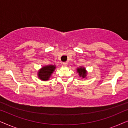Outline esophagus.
I'll return each mask as SVG.
<instances>
[{"label":"esophagus","instance_id":"obj_1","mask_svg":"<svg viewBox=\"0 0 128 128\" xmlns=\"http://www.w3.org/2000/svg\"><path fill=\"white\" fill-rule=\"evenodd\" d=\"M63 65H64V66H66L68 65V63L66 62H63Z\"/></svg>","mask_w":128,"mask_h":128}]
</instances>
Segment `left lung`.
Masks as SVG:
<instances>
[{"instance_id":"1","label":"left lung","mask_w":128,"mask_h":128,"mask_svg":"<svg viewBox=\"0 0 128 128\" xmlns=\"http://www.w3.org/2000/svg\"><path fill=\"white\" fill-rule=\"evenodd\" d=\"M77 72L78 73L80 77H82V78H85L87 76V72L86 70L84 67H80L77 69Z\"/></svg>"}]
</instances>
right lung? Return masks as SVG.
I'll return each mask as SVG.
<instances>
[{
	"instance_id": "add662e5",
	"label": "right lung",
	"mask_w": 128,
	"mask_h": 128,
	"mask_svg": "<svg viewBox=\"0 0 128 128\" xmlns=\"http://www.w3.org/2000/svg\"><path fill=\"white\" fill-rule=\"evenodd\" d=\"M56 69V66L54 64L43 66L38 72V77L42 81H46L50 79L52 73Z\"/></svg>"
}]
</instances>
